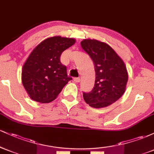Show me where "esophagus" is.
Returning <instances> with one entry per match:
<instances>
[{
	"instance_id": "34e87169",
	"label": "esophagus",
	"mask_w": 154,
	"mask_h": 154,
	"mask_svg": "<svg viewBox=\"0 0 154 154\" xmlns=\"http://www.w3.org/2000/svg\"><path fill=\"white\" fill-rule=\"evenodd\" d=\"M74 81L75 82H80V78L79 77H77V78H74Z\"/></svg>"
}]
</instances>
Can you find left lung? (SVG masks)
<instances>
[{"label":"left lung","instance_id":"left-lung-1","mask_svg":"<svg viewBox=\"0 0 154 154\" xmlns=\"http://www.w3.org/2000/svg\"><path fill=\"white\" fill-rule=\"evenodd\" d=\"M81 46L93 60L95 72L94 88L90 93H83V98L95 109L109 106L119 99L126 90L128 73L125 63L103 42L84 39Z\"/></svg>","mask_w":154,"mask_h":154}]
</instances>
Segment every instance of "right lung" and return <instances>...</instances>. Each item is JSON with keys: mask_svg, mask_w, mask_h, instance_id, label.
<instances>
[{"mask_svg": "<svg viewBox=\"0 0 154 154\" xmlns=\"http://www.w3.org/2000/svg\"><path fill=\"white\" fill-rule=\"evenodd\" d=\"M75 42L74 38L51 37L33 49L22 70L23 86L33 100L50 103L72 80L67 76L66 67L61 64L60 57L63 51Z\"/></svg>", "mask_w": 154, "mask_h": 154, "instance_id": "right-lung-1", "label": "right lung"}]
</instances>
